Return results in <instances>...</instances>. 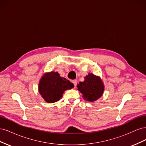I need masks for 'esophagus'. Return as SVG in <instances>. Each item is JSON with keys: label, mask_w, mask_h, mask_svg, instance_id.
<instances>
[{"label": "esophagus", "mask_w": 146, "mask_h": 146, "mask_svg": "<svg viewBox=\"0 0 146 146\" xmlns=\"http://www.w3.org/2000/svg\"><path fill=\"white\" fill-rule=\"evenodd\" d=\"M72 83H74V86H75V87H76V86H77V81L76 80H72Z\"/></svg>", "instance_id": "34e87169"}]
</instances>
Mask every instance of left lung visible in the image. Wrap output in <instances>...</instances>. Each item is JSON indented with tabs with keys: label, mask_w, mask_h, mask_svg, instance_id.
Segmentation results:
<instances>
[{
	"label": "left lung",
	"mask_w": 146,
	"mask_h": 146,
	"mask_svg": "<svg viewBox=\"0 0 146 146\" xmlns=\"http://www.w3.org/2000/svg\"><path fill=\"white\" fill-rule=\"evenodd\" d=\"M79 91L83 94V98L89 102L98 100L102 95L104 86L99 77L92 74L85 77V81L80 82L77 85Z\"/></svg>",
	"instance_id": "left-lung-1"
}]
</instances>
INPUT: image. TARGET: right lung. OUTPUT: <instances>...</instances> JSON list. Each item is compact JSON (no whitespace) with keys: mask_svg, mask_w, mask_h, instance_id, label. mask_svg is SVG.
Instances as JSON below:
<instances>
[{"mask_svg":"<svg viewBox=\"0 0 146 146\" xmlns=\"http://www.w3.org/2000/svg\"><path fill=\"white\" fill-rule=\"evenodd\" d=\"M74 87V84L58 72H51L44 74L39 83V92L47 102L58 101L64 91Z\"/></svg>","mask_w":146,"mask_h":146,"instance_id":"1","label":"right lung"}]
</instances>
